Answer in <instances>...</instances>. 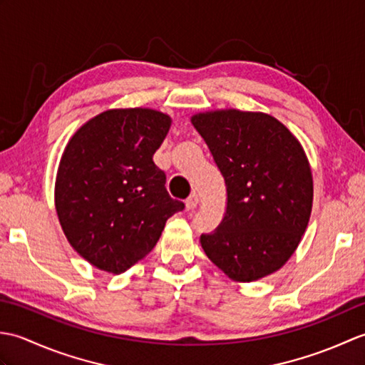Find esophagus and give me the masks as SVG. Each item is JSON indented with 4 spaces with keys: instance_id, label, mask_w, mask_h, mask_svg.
I'll use <instances>...</instances> for the list:
<instances>
[{
    "instance_id": "esophagus-1",
    "label": "esophagus",
    "mask_w": 365,
    "mask_h": 365,
    "mask_svg": "<svg viewBox=\"0 0 365 365\" xmlns=\"http://www.w3.org/2000/svg\"><path fill=\"white\" fill-rule=\"evenodd\" d=\"M197 204H199V199H197V196L195 195V192H192V195H190V197L185 200V207H187V210H195V208L197 207Z\"/></svg>"
}]
</instances>
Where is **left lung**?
<instances>
[{"label": "left lung", "mask_w": 365, "mask_h": 365, "mask_svg": "<svg viewBox=\"0 0 365 365\" xmlns=\"http://www.w3.org/2000/svg\"><path fill=\"white\" fill-rule=\"evenodd\" d=\"M192 125L204 138L226 183L224 218L200 245L235 282L274 273L292 257L312 212V170L301 143L265 113H197Z\"/></svg>", "instance_id": "8db88e82"}]
</instances>
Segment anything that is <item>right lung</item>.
<instances>
[{"label":"right lung","mask_w":365,"mask_h":365,"mask_svg":"<svg viewBox=\"0 0 365 365\" xmlns=\"http://www.w3.org/2000/svg\"><path fill=\"white\" fill-rule=\"evenodd\" d=\"M170 115L152 108L108 110L75 131L59 161L54 205L67 242L91 265L120 274L149 254L185 205L153 163Z\"/></svg>","instance_id":"add662e5"}]
</instances>
